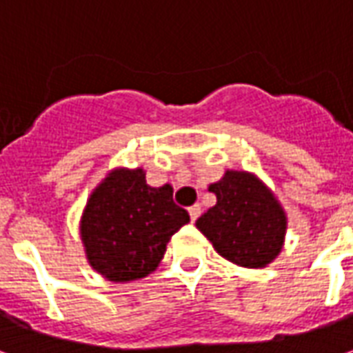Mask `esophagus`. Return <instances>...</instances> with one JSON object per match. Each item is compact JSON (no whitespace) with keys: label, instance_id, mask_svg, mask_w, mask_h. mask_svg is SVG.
Instances as JSON below:
<instances>
[{"label":"esophagus","instance_id":"esophagus-1","mask_svg":"<svg viewBox=\"0 0 353 353\" xmlns=\"http://www.w3.org/2000/svg\"><path fill=\"white\" fill-rule=\"evenodd\" d=\"M200 212H202V208H200V204H194V206L189 208V215H191L192 221H196V219H199Z\"/></svg>","mask_w":353,"mask_h":353}]
</instances>
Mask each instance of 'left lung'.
Instances as JSON below:
<instances>
[{
	"instance_id": "left-lung-1",
	"label": "left lung",
	"mask_w": 353,
	"mask_h": 353,
	"mask_svg": "<svg viewBox=\"0 0 353 353\" xmlns=\"http://www.w3.org/2000/svg\"><path fill=\"white\" fill-rule=\"evenodd\" d=\"M210 191L217 202L200 215L196 227L217 253L248 268L270 263L285 236V214L272 192L245 172H227Z\"/></svg>"
}]
</instances>
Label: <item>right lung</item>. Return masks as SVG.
<instances>
[{
  "label": "right lung",
  "mask_w": 353,
  "mask_h": 353,
  "mask_svg": "<svg viewBox=\"0 0 353 353\" xmlns=\"http://www.w3.org/2000/svg\"><path fill=\"white\" fill-rule=\"evenodd\" d=\"M172 187H149L143 170H117L90 194L81 236L96 272L132 281L157 268L166 244L189 223Z\"/></svg>",
  "instance_id": "1"
}]
</instances>
